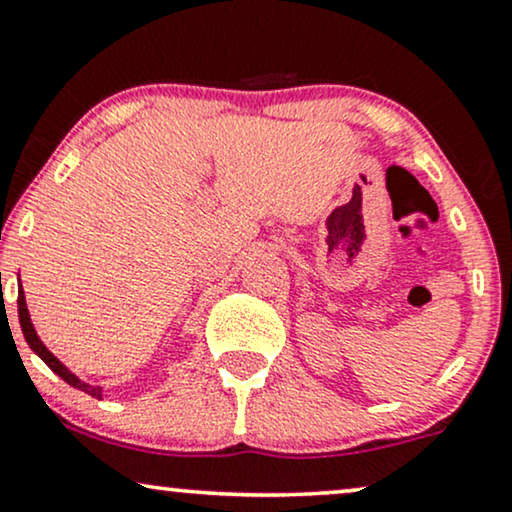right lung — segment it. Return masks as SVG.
<instances>
[{
  "mask_svg": "<svg viewBox=\"0 0 512 512\" xmlns=\"http://www.w3.org/2000/svg\"><path fill=\"white\" fill-rule=\"evenodd\" d=\"M18 319H21V328H23V335H25V340H28V345L32 347V352L37 354V357H40L44 364H47L51 371H54L58 378H63L66 380L68 385H73V387H77V390H82V392H87V394H92V397H96L99 399L101 397V387H94V385H84V383H80V380L75 378L73 373L68 371L66 366L61 364V361H58L54 354L49 352L47 347L42 345V340L37 338V333H35V328H32V321H30V314H28V307H25V295H23V290H21V295H18Z\"/></svg>",
  "mask_w": 512,
  "mask_h": 512,
  "instance_id": "right-lung-1",
  "label": "right lung"
}]
</instances>
